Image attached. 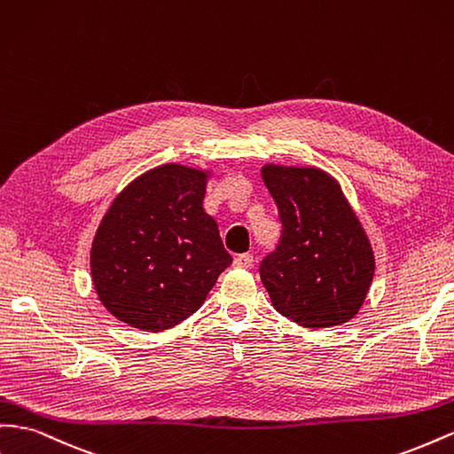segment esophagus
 I'll return each mask as SVG.
<instances>
[{
	"instance_id": "1",
	"label": "esophagus",
	"mask_w": 454,
	"mask_h": 454,
	"mask_svg": "<svg viewBox=\"0 0 454 454\" xmlns=\"http://www.w3.org/2000/svg\"><path fill=\"white\" fill-rule=\"evenodd\" d=\"M252 263H254V255H252V254H239V255L235 257V262H232V265H235V267H242V269L250 267Z\"/></svg>"
}]
</instances>
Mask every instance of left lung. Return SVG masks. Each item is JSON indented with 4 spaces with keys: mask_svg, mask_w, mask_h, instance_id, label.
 I'll list each match as a JSON object with an SVG mask.
<instances>
[{
    "mask_svg": "<svg viewBox=\"0 0 454 454\" xmlns=\"http://www.w3.org/2000/svg\"><path fill=\"white\" fill-rule=\"evenodd\" d=\"M262 177L283 223L260 263L273 308L305 328L348 323L371 288L374 255L344 192L317 168L267 164Z\"/></svg>",
    "mask_w": 454,
    "mask_h": 454,
    "instance_id": "obj_1",
    "label": "left lung"
}]
</instances>
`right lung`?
<instances>
[{
    "label": "right lung",
    "mask_w": 454,
    "mask_h": 454,
    "mask_svg": "<svg viewBox=\"0 0 454 454\" xmlns=\"http://www.w3.org/2000/svg\"><path fill=\"white\" fill-rule=\"evenodd\" d=\"M207 174L158 166L121 191L95 232L91 277L118 321L162 333L204 303L232 263L202 207Z\"/></svg>",
    "instance_id": "1"
}]
</instances>
